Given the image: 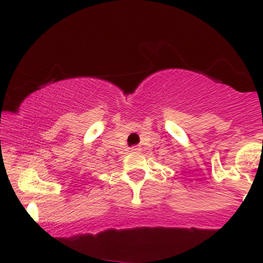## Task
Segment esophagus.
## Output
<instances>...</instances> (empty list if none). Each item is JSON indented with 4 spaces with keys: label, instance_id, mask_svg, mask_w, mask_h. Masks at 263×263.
<instances>
[{
    "label": "esophagus",
    "instance_id": "esophagus-1",
    "mask_svg": "<svg viewBox=\"0 0 263 263\" xmlns=\"http://www.w3.org/2000/svg\"><path fill=\"white\" fill-rule=\"evenodd\" d=\"M131 151H132V152H134V153H137V152H140L141 148H138L137 146H135V147H132Z\"/></svg>",
    "mask_w": 263,
    "mask_h": 263
}]
</instances>
